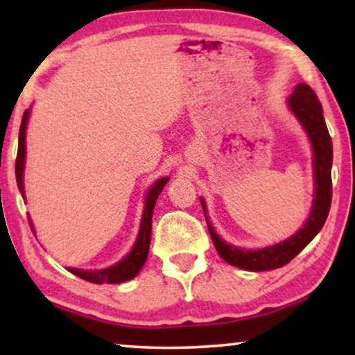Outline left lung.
I'll return each mask as SVG.
<instances>
[{
    "label": "left lung",
    "instance_id": "left-lung-1",
    "mask_svg": "<svg viewBox=\"0 0 355 355\" xmlns=\"http://www.w3.org/2000/svg\"><path fill=\"white\" fill-rule=\"evenodd\" d=\"M289 106L307 130L313 145V168H315V200L307 223L297 234L288 241L279 242L273 247L261 250H242L234 245L226 244L216 236L213 227L208 225L211 241L223 260L237 268L249 271L276 270L288 265L295 255L302 252L310 241L318 234L327 221L329 207H331L333 184H331V163H333V142L329 137L327 123L323 118V108L315 92L307 84H299L294 94L289 96ZM203 213L207 218L205 202L200 200ZM208 223V221H207Z\"/></svg>",
    "mask_w": 355,
    "mask_h": 355
}]
</instances>
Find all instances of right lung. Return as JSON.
I'll return each instance as SVG.
<instances>
[{
    "instance_id": "1",
    "label": "right lung",
    "mask_w": 355,
    "mask_h": 355,
    "mask_svg": "<svg viewBox=\"0 0 355 355\" xmlns=\"http://www.w3.org/2000/svg\"><path fill=\"white\" fill-rule=\"evenodd\" d=\"M28 111H26L22 116L21 129H19V147H17V157H16V181L17 187L24 196V162H26V125H27ZM169 178H163L150 189L147 200H145V210L142 216V223H140V231L137 236V242H135L134 249L130 250V254L110 268L105 270H96V271H84V270H76V268H67L72 275L79 276V278L89 281V283L95 284H118L129 281L137 276V273L142 270L145 261L148 257L150 249V239H152V216H153V208L157 203V198L162 193L163 187L166 186ZM26 198V197H24ZM32 226V223H31Z\"/></svg>"
}]
</instances>
